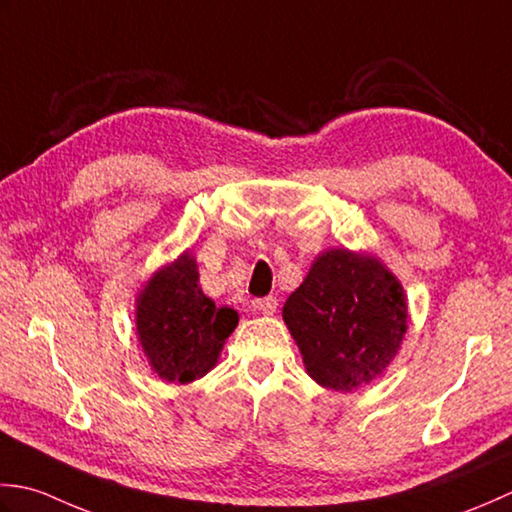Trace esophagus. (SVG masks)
<instances>
[{
    "mask_svg": "<svg viewBox=\"0 0 512 512\" xmlns=\"http://www.w3.org/2000/svg\"><path fill=\"white\" fill-rule=\"evenodd\" d=\"M252 307H254V311H258V314L274 316L276 314V307H278V300L274 296L256 298V300H252Z\"/></svg>",
    "mask_w": 512,
    "mask_h": 512,
    "instance_id": "34e87169",
    "label": "esophagus"
}]
</instances>
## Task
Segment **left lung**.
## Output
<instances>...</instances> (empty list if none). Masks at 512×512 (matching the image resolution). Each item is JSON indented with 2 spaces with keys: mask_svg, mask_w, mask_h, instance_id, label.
<instances>
[{
  "mask_svg": "<svg viewBox=\"0 0 512 512\" xmlns=\"http://www.w3.org/2000/svg\"><path fill=\"white\" fill-rule=\"evenodd\" d=\"M302 364L320 387L351 393L380 378L402 347L409 305L378 256L331 247L283 307Z\"/></svg>",
  "mask_w": 512,
  "mask_h": 512,
  "instance_id": "8db88e82",
  "label": "left lung"
}]
</instances>
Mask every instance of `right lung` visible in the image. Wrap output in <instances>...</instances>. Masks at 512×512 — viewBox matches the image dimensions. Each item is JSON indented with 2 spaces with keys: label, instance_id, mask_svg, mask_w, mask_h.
I'll return each instance as SVG.
<instances>
[{
  "label": "right lung",
  "instance_id": "right-lung-1",
  "mask_svg": "<svg viewBox=\"0 0 512 512\" xmlns=\"http://www.w3.org/2000/svg\"><path fill=\"white\" fill-rule=\"evenodd\" d=\"M134 302L143 356L170 384H190L210 373L238 325L236 309L216 307L203 294L190 249L156 269Z\"/></svg>",
  "mask_w": 512,
  "mask_h": 512
}]
</instances>
